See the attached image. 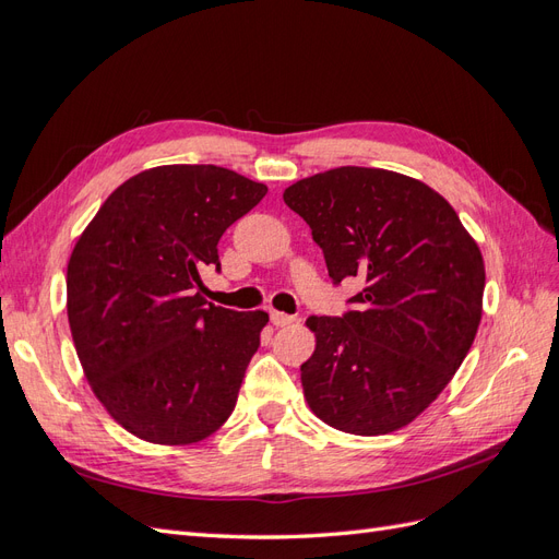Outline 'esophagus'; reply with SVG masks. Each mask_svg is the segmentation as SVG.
I'll return each instance as SVG.
<instances>
[{
    "label": "esophagus",
    "instance_id": "34e87169",
    "mask_svg": "<svg viewBox=\"0 0 559 559\" xmlns=\"http://www.w3.org/2000/svg\"><path fill=\"white\" fill-rule=\"evenodd\" d=\"M270 321H273L275 326H286V324H292L294 317H292V314H286V312H277V310H273V312H270Z\"/></svg>",
    "mask_w": 559,
    "mask_h": 559
}]
</instances>
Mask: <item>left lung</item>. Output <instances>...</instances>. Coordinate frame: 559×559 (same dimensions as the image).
Wrapping results in <instances>:
<instances>
[{
  "label": "left lung",
  "instance_id": "8db88e82",
  "mask_svg": "<svg viewBox=\"0 0 559 559\" xmlns=\"http://www.w3.org/2000/svg\"><path fill=\"white\" fill-rule=\"evenodd\" d=\"M284 202L312 228L333 284L361 277L343 317H310L317 347L302 392L329 427L396 431L429 408L462 366L483 317V253L450 202L378 167L300 179Z\"/></svg>",
  "mask_w": 559,
  "mask_h": 559
}]
</instances>
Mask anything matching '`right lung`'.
Returning a JSON list of instances; mask_svg holds the SVG:
<instances>
[{"mask_svg": "<svg viewBox=\"0 0 559 559\" xmlns=\"http://www.w3.org/2000/svg\"><path fill=\"white\" fill-rule=\"evenodd\" d=\"M265 193L226 167H154L118 186L72 251L67 317L83 373L142 441L198 443L235 408L267 314L205 308L195 286Z\"/></svg>", "mask_w": 559, "mask_h": 559, "instance_id": "add662e5", "label": "right lung"}]
</instances>
